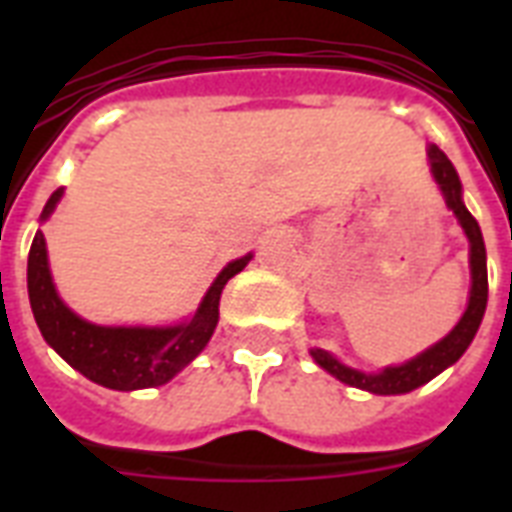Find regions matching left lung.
<instances>
[{
	"instance_id": "obj_1",
	"label": "left lung",
	"mask_w": 512,
	"mask_h": 512,
	"mask_svg": "<svg viewBox=\"0 0 512 512\" xmlns=\"http://www.w3.org/2000/svg\"><path fill=\"white\" fill-rule=\"evenodd\" d=\"M428 162L430 172L436 177L438 188L444 193L446 207L452 209L457 220H460L462 231L470 241V300L468 308L462 313V319L457 321V327L438 340L433 348L422 350L420 356H414L412 361H406L401 366H385L382 372L369 374L358 372L353 366L340 364L329 350L311 348L313 361L327 369L332 377H337L340 382L350 385V388L369 390V393H377V396H398V393H409V390L420 388L425 382H430L436 374H441L446 366H452L457 358L468 350V345L476 337L478 327H481V319H484L486 311V297H489V279H486V247L484 236H481V228H478L476 217L470 215L468 207L462 204V183L457 177V170L452 167V162L446 159V154L438 146H428Z\"/></svg>"
}]
</instances>
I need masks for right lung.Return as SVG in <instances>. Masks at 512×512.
<instances>
[{"instance_id":"1","label":"right lung","mask_w":512,"mask_h":512,"mask_svg":"<svg viewBox=\"0 0 512 512\" xmlns=\"http://www.w3.org/2000/svg\"><path fill=\"white\" fill-rule=\"evenodd\" d=\"M63 196V188L52 193L42 209V220ZM252 255L233 260L217 273L212 287L196 308L191 321L177 327H98L79 319L60 300L52 284L44 233L36 231L28 252V300L34 311L36 327L50 348L58 350L76 372L87 380L111 390L156 388L170 382L180 369L191 364L209 342L220 319V295L228 279L244 271Z\"/></svg>"}]
</instances>
